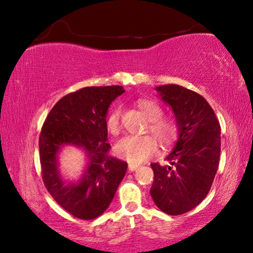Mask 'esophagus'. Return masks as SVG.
Segmentation results:
<instances>
[{
	"label": "esophagus",
	"instance_id": "34e87169",
	"mask_svg": "<svg viewBox=\"0 0 253 253\" xmlns=\"http://www.w3.org/2000/svg\"><path fill=\"white\" fill-rule=\"evenodd\" d=\"M138 167H139V165H137V164H129V170L130 171H134Z\"/></svg>",
	"mask_w": 253,
	"mask_h": 253
}]
</instances>
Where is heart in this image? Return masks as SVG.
I'll return each mask as SVG.
<instances>
[{
  "label": "heart",
  "instance_id": "b5f03b06",
  "mask_svg": "<svg viewBox=\"0 0 253 253\" xmlns=\"http://www.w3.org/2000/svg\"><path fill=\"white\" fill-rule=\"evenodd\" d=\"M137 107L150 121L147 126L148 132L157 137L162 148L170 147L178 138L179 126L174 117L162 116L164 110L161 106L153 100L139 99ZM122 127L121 124V110L115 108L107 119V129L112 134H119ZM153 136H129L119 140L114 147L117 157L126 159L132 164H140L158 151V141Z\"/></svg>",
  "mask_w": 253,
  "mask_h": 253
}]
</instances>
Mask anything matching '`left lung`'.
<instances>
[{
	"label": "left lung",
	"instance_id": "left-lung-1",
	"mask_svg": "<svg viewBox=\"0 0 253 253\" xmlns=\"http://www.w3.org/2000/svg\"><path fill=\"white\" fill-rule=\"evenodd\" d=\"M157 91L171 107L179 133L167 157L170 166L151 164L154 181L150 192L162 212L181 215L210 192L219 167L221 127L210 103L195 91L174 84L159 86Z\"/></svg>",
	"mask_w": 253,
	"mask_h": 253
}]
</instances>
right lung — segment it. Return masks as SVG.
I'll return each mask as SVG.
<instances>
[{"label": "right lung", "instance_id": "obj_1", "mask_svg": "<svg viewBox=\"0 0 253 253\" xmlns=\"http://www.w3.org/2000/svg\"><path fill=\"white\" fill-rule=\"evenodd\" d=\"M122 86L84 87L58 100L44 120L39 137L43 184L62 209L72 216L92 220L112 203L127 164L109 154L106 115ZM84 148L89 165L77 185L65 183L57 168V153L63 144Z\"/></svg>", "mask_w": 253, "mask_h": 253}]
</instances>
